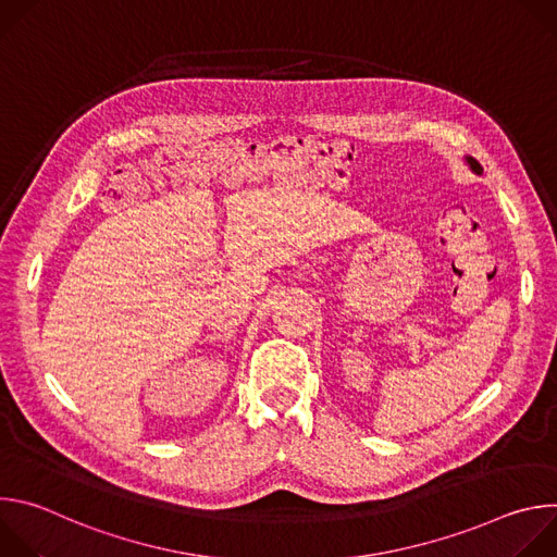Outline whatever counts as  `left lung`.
Masks as SVG:
<instances>
[{
  "label": "left lung",
  "instance_id": "left-lung-1",
  "mask_svg": "<svg viewBox=\"0 0 557 557\" xmlns=\"http://www.w3.org/2000/svg\"><path fill=\"white\" fill-rule=\"evenodd\" d=\"M465 161H467V165H469V170H471L473 174H479V176L483 174V168H481V163H479V161H475V158L467 156V158H465Z\"/></svg>",
  "mask_w": 557,
  "mask_h": 557
}]
</instances>
